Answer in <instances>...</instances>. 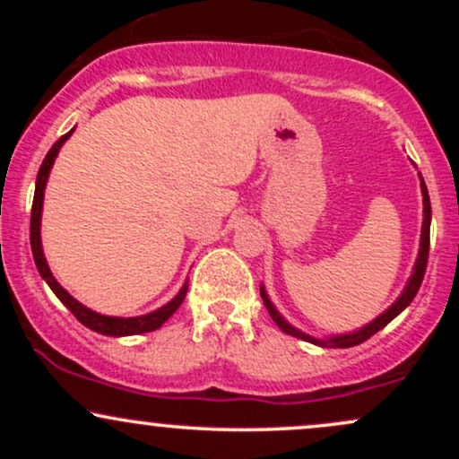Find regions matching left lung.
Segmentation results:
<instances>
[{"label":"left lung","instance_id":"8db88e82","mask_svg":"<svg viewBox=\"0 0 459 459\" xmlns=\"http://www.w3.org/2000/svg\"><path fill=\"white\" fill-rule=\"evenodd\" d=\"M420 187H423V203H425V220H423V233H420V252H419V259H416V265H414V273L412 278H410L408 287H405V291L399 296L397 302L393 304L391 308L386 310V313H382L380 317L376 321H371V324L365 325L362 330L354 332V334H343V336H334V339H313V336L304 334V332H299L293 328V325H289L287 321L281 317V313H278L276 308H273V304L270 302V298H267L265 289L261 287V298H263V304H265L267 313H270V317L276 321V325L281 328L284 334H291V336H298V339L302 341H308V343H315V345H321V347H354L358 343H365L367 339H371L376 332H380L384 325L391 324V321L397 317L402 310L408 307L410 302H412L416 293H419V287L420 282H423V276H425V270H428V256H429V222H431V204H429V194H428V187H425L423 178H420Z\"/></svg>","mask_w":459,"mask_h":459}]
</instances>
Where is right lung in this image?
Instances as JSON below:
<instances>
[{
	"label": "right lung",
	"mask_w": 459,
	"mask_h": 459,
	"mask_svg": "<svg viewBox=\"0 0 459 459\" xmlns=\"http://www.w3.org/2000/svg\"><path fill=\"white\" fill-rule=\"evenodd\" d=\"M73 131H75V129L68 131V134L62 135V138L57 140L54 146H51L49 152H47V157L43 160V163H40L39 177H36V192H34V203H31V220H30V244H31V255H34L36 267H39L40 276H43L47 284L51 287V291H54L56 296L60 298V302L65 304V307L71 310L73 315H75L77 321H82L86 328L99 332V334L129 336V334H142V332H152V330L161 328L163 321L170 317V315L175 313L178 307H181L183 299H186L187 282L183 284V289L178 291V296L172 299V302H168L166 307L155 310V313L142 315V317H127V319H125V317H105V315L94 313V310L86 308L83 304H79L73 296H68L65 289L60 287V282H57L54 278V273H51L49 265H47L45 255H43V246H40V213H43L45 186H47V178H49L51 166H54V161H56L57 151H60V146L65 144V142L68 140V135H71Z\"/></svg>",
	"instance_id": "add662e5"
}]
</instances>
